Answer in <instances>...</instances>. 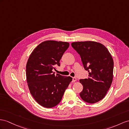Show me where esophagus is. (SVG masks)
<instances>
[{
	"label": "esophagus",
	"mask_w": 129,
	"mask_h": 129,
	"mask_svg": "<svg viewBox=\"0 0 129 129\" xmlns=\"http://www.w3.org/2000/svg\"><path fill=\"white\" fill-rule=\"evenodd\" d=\"M76 81V77H73V78H72V82H75Z\"/></svg>",
	"instance_id": "34e87169"
}]
</instances>
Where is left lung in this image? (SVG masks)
<instances>
[{"label":"left lung","instance_id":"8db88e82","mask_svg":"<svg viewBox=\"0 0 129 129\" xmlns=\"http://www.w3.org/2000/svg\"><path fill=\"white\" fill-rule=\"evenodd\" d=\"M80 55L89 78L80 80L83 86L80 95L82 100L89 104L101 100L110 89L113 77V60L105 46L95 41L75 42L71 44Z\"/></svg>","mask_w":129,"mask_h":129}]
</instances>
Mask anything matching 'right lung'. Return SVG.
Instances as JSON below:
<instances>
[{
    "mask_svg": "<svg viewBox=\"0 0 129 129\" xmlns=\"http://www.w3.org/2000/svg\"><path fill=\"white\" fill-rule=\"evenodd\" d=\"M69 47L67 42L47 40L33 51L26 65V79L29 91L38 103L52 108L60 102L65 90L72 80L53 70L60 66L59 61Z\"/></svg>",
    "mask_w": 129,
    "mask_h": 129,
    "instance_id": "add662e5",
    "label": "right lung"
}]
</instances>
